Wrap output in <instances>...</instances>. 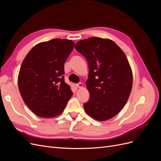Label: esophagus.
Listing matches in <instances>:
<instances>
[{"label": "esophagus", "instance_id": "obj_1", "mask_svg": "<svg viewBox=\"0 0 161 161\" xmlns=\"http://www.w3.org/2000/svg\"><path fill=\"white\" fill-rule=\"evenodd\" d=\"M76 86L78 87V88H81V87H82V84L81 83V82H79V83L76 84Z\"/></svg>", "mask_w": 161, "mask_h": 161}]
</instances>
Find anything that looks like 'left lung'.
<instances>
[{
	"mask_svg": "<svg viewBox=\"0 0 161 161\" xmlns=\"http://www.w3.org/2000/svg\"><path fill=\"white\" fill-rule=\"evenodd\" d=\"M75 49L86 58L89 69L85 111L99 121L112 118L124 108L132 87V72L124 52L112 40L97 37L79 41Z\"/></svg>",
	"mask_w": 161,
	"mask_h": 161,
	"instance_id": "8db88e82",
	"label": "left lung"
}]
</instances>
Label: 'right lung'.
Masks as SVG:
<instances>
[{
  "label": "right lung",
  "mask_w": 161,
  "mask_h": 161,
  "mask_svg": "<svg viewBox=\"0 0 161 161\" xmlns=\"http://www.w3.org/2000/svg\"><path fill=\"white\" fill-rule=\"evenodd\" d=\"M69 40L53 39L38 43L23 60L18 86L25 103L42 118L64 111L73 92L64 81V63L74 48Z\"/></svg>",
  "instance_id": "1"
}]
</instances>
